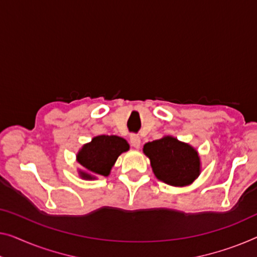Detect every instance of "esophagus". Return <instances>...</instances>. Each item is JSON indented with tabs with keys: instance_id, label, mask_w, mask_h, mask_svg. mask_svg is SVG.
<instances>
[{
	"instance_id": "esophagus-1",
	"label": "esophagus",
	"mask_w": 257,
	"mask_h": 257,
	"mask_svg": "<svg viewBox=\"0 0 257 257\" xmlns=\"http://www.w3.org/2000/svg\"><path fill=\"white\" fill-rule=\"evenodd\" d=\"M130 144H132L135 149H139L141 147V139H140V136H137V135H132V136H130Z\"/></svg>"
}]
</instances>
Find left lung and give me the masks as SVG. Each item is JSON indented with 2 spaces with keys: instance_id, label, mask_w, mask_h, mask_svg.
<instances>
[{
  "instance_id": "obj_1",
  "label": "left lung",
  "mask_w": 257,
  "mask_h": 257,
  "mask_svg": "<svg viewBox=\"0 0 257 257\" xmlns=\"http://www.w3.org/2000/svg\"><path fill=\"white\" fill-rule=\"evenodd\" d=\"M143 152L150 159L156 178L170 186H189L201 174V159L196 149L173 136L145 143Z\"/></svg>"
}]
</instances>
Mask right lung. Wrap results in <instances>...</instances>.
Wrapping results in <instances>:
<instances>
[{
    "instance_id": "1",
    "label": "right lung",
    "mask_w": 257,
    "mask_h": 257,
    "mask_svg": "<svg viewBox=\"0 0 257 257\" xmlns=\"http://www.w3.org/2000/svg\"><path fill=\"white\" fill-rule=\"evenodd\" d=\"M129 150L124 139L115 135L95 136L84 144L76 155L79 177L84 180H94L98 177H108L110 170L121 153Z\"/></svg>"
}]
</instances>
